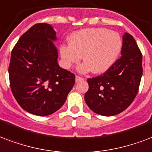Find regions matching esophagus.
I'll return each instance as SVG.
<instances>
[{
  "instance_id": "obj_1",
  "label": "esophagus",
  "mask_w": 152,
  "mask_h": 152,
  "mask_svg": "<svg viewBox=\"0 0 152 152\" xmlns=\"http://www.w3.org/2000/svg\"><path fill=\"white\" fill-rule=\"evenodd\" d=\"M84 79L83 77H80V76H76V82H79V81L81 80H84Z\"/></svg>"
}]
</instances>
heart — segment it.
Masks as SVG:
<instances>
[{
	"instance_id": "b5f03b06",
	"label": "heart",
	"mask_w": 152,
	"mask_h": 152,
	"mask_svg": "<svg viewBox=\"0 0 152 152\" xmlns=\"http://www.w3.org/2000/svg\"><path fill=\"white\" fill-rule=\"evenodd\" d=\"M68 40L69 45L60 47L62 64L69 69L78 64L83 56L84 62L78 68L81 73L107 72L117 61L123 48L120 35L105 28L79 30L72 34Z\"/></svg>"
}]
</instances>
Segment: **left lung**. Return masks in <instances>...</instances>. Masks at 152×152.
Wrapping results in <instances>:
<instances>
[{"mask_svg":"<svg viewBox=\"0 0 152 152\" xmlns=\"http://www.w3.org/2000/svg\"><path fill=\"white\" fill-rule=\"evenodd\" d=\"M122 56L103 75L88 79L84 95L87 105L95 113L112 116L130 106L137 95L143 74L142 54L132 35L123 36Z\"/></svg>","mask_w":152,"mask_h":152,"instance_id":"8db88e82","label":"left lung"}]
</instances>
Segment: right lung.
<instances>
[{
  "instance_id": "right-lung-1",
  "label": "right lung",
  "mask_w": 152,
  "mask_h": 152,
  "mask_svg": "<svg viewBox=\"0 0 152 152\" xmlns=\"http://www.w3.org/2000/svg\"><path fill=\"white\" fill-rule=\"evenodd\" d=\"M56 35L49 24H36L20 37L11 53L12 92L23 109L36 115L60 109L75 84L74 74L58 64Z\"/></svg>"
}]
</instances>
